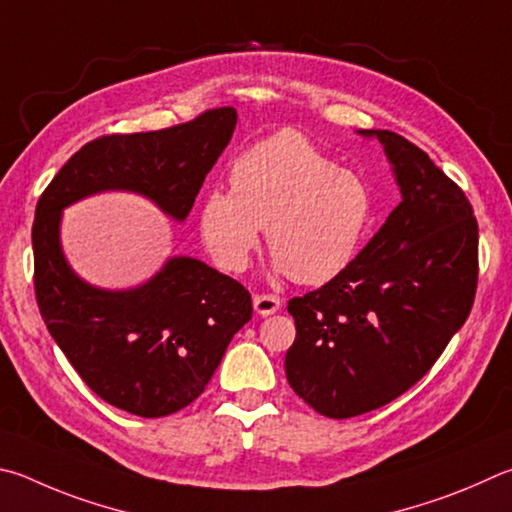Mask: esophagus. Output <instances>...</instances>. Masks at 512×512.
I'll return each mask as SVG.
<instances>
[{
	"label": "esophagus",
	"instance_id": "esophagus-1",
	"mask_svg": "<svg viewBox=\"0 0 512 512\" xmlns=\"http://www.w3.org/2000/svg\"><path fill=\"white\" fill-rule=\"evenodd\" d=\"M280 306H282L280 297H275V295H255L253 297V309L257 315H273L280 311Z\"/></svg>",
	"mask_w": 512,
	"mask_h": 512
}]
</instances>
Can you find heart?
I'll return each mask as SVG.
<instances>
[{
  "instance_id": "1",
  "label": "heart",
  "mask_w": 512,
  "mask_h": 512,
  "mask_svg": "<svg viewBox=\"0 0 512 512\" xmlns=\"http://www.w3.org/2000/svg\"><path fill=\"white\" fill-rule=\"evenodd\" d=\"M374 217V192L358 172L284 129L232 161L230 190L203 194L199 232L215 264L239 273L266 228L275 273L320 286L351 266Z\"/></svg>"
}]
</instances>
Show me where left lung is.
Returning <instances> with one entry per match:
<instances>
[{"instance_id":"1","label":"left lung","mask_w":512,"mask_h":512,"mask_svg":"<svg viewBox=\"0 0 512 512\" xmlns=\"http://www.w3.org/2000/svg\"><path fill=\"white\" fill-rule=\"evenodd\" d=\"M358 134L383 145L401 203L345 273L288 302L286 380L329 418L378 410L421 380L477 291L479 230L463 190L403 136Z\"/></svg>"}]
</instances>
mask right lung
Listing matches in <instances>:
<instances>
[{"instance_id":"obj_1","label":"right lung","mask_w":512,"mask_h":512,"mask_svg":"<svg viewBox=\"0 0 512 512\" xmlns=\"http://www.w3.org/2000/svg\"><path fill=\"white\" fill-rule=\"evenodd\" d=\"M235 127L237 111L224 107L161 132L102 136L37 201V306L80 378L118 410L159 418L197 401L253 302L239 282L188 255L167 257L132 288L82 280L64 255L62 212L94 194L132 192L181 224Z\"/></svg>"}]
</instances>
